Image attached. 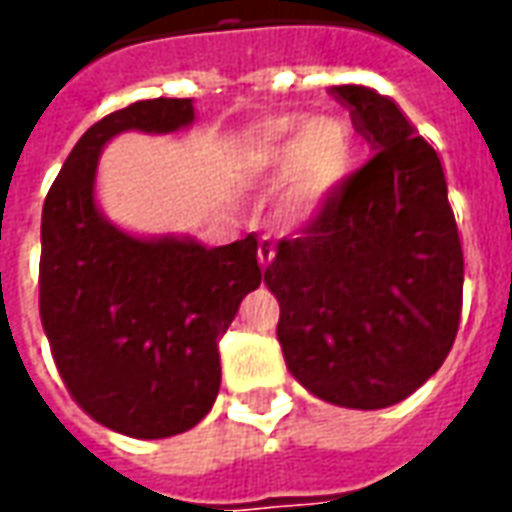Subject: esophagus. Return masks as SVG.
I'll use <instances>...</instances> for the list:
<instances>
[{
    "label": "esophagus",
    "instance_id": "obj_1",
    "mask_svg": "<svg viewBox=\"0 0 512 512\" xmlns=\"http://www.w3.org/2000/svg\"><path fill=\"white\" fill-rule=\"evenodd\" d=\"M274 255H277L274 244H271L268 238H263V241H260V246H257V260H260V266H268V263L274 260Z\"/></svg>",
    "mask_w": 512,
    "mask_h": 512
}]
</instances>
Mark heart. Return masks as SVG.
Here are the masks:
<instances>
[{
	"mask_svg": "<svg viewBox=\"0 0 512 512\" xmlns=\"http://www.w3.org/2000/svg\"><path fill=\"white\" fill-rule=\"evenodd\" d=\"M356 158L359 139L343 117H268L246 134L241 147L246 175H285L277 194V213L290 224L315 219L351 178Z\"/></svg>",
	"mask_w": 512,
	"mask_h": 512,
	"instance_id": "1",
	"label": "heart"
}]
</instances>
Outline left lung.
Segmentation results:
<instances>
[{"instance_id": "1", "label": "left lung", "mask_w": 512, "mask_h": 512, "mask_svg": "<svg viewBox=\"0 0 512 512\" xmlns=\"http://www.w3.org/2000/svg\"><path fill=\"white\" fill-rule=\"evenodd\" d=\"M332 95L376 156L356 169L266 268L277 337L304 389L345 408L395 406L450 354L463 304V249L436 150L386 95Z\"/></svg>"}]
</instances>
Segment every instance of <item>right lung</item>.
I'll return each instance as SVG.
<instances>
[{
	"label": "right lung",
	"mask_w": 512,
	"mask_h": 512,
	"mask_svg": "<svg viewBox=\"0 0 512 512\" xmlns=\"http://www.w3.org/2000/svg\"><path fill=\"white\" fill-rule=\"evenodd\" d=\"M191 123V98L136 101L106 115L76 142L43 202L40 321L57 370L95 422L134 439H167L211 411L222 384L219 337L266 279L255 233L227 246L139 238L95 202L109 139Z\"/></svg>",
	"instance_id": "1"
}]
</instances>
